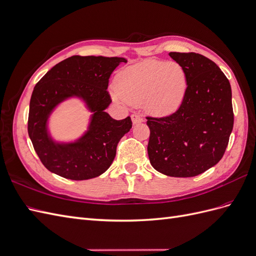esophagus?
<instances>
[{"instance_id":"esophagus-1","label":"esophagus","mask_w":256,"mask_h":256,"mask_svg":"<svg viewBox=\"0 0 256 256\" xmlns=\"http://www.w3.org/2000/svg\"><path fill=\"white\" fill-rule=\"evenodd\" d=\"M131 120H132V122L134 124V125H136V124H140L143 122V118H141L140 115H136V114H132L131 115Z\"/></svg>"}]
</instances>
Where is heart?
Returning a JSON list of instances; mask_svg holds the SVG:
<instances>
[{
	"label": "heart",
	"instance_id": "obj_1",
	"mask_svg": "<svg viewBox=\"0 0 256 256\" xmlns=\"http://www.w3.org/2000/svg\"><path fill=\"white\" fill-rule=\"evenodd\" d=\"M187 76L176 62L144 60L126 67L116 76L118 96L127 104L145 106L154 115H168L182 104Z\"/></svg>",
	"mask_w": 256,
	"mask_h": 256
}]
</instances>
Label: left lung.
I'll return each mask as SVG.
<instances>
[{"label": "left lung", "mask_w": 256, "mask_h": 256, "mask_svg": "<svg viewBox=\"0 0 256 256\" xmlns=\"http://www.w3.org/2000/svg\"><path fill=\"white\" fill-rule=\"evenodd\" d=\"M187 76V92L178 110L166 118L147 116L150 134L147 152L158 172L193 177L223 157L234 126L228 78L202 54L170 52Z\"/></svg>", "instance_id": "obj_1"}]
</instances>
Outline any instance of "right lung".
<instances>
[{
    "instance_id": "1",
    "label": "right lung",
    "mask_w": 256,
    "mask_h": 256,
    "mask_svg": "<svg viewBox=\"0 0 256 256\" xmlns=\"http://www.w3.org/2000/svg\"><path fill=\"white\" fill-rule=\"evenodd\" d=\"M124 58L74 56L52 67L40 80L30 102L28 131L34 150L50 172L67 180L97 177L110 168L120 138L132 127L131 118L116 120L104 110L112 102L106 88ZM83 100L93 113L88 131L74 142L60 144L48 134V120L68 98Z\"/></svg>"
}]
</instances>
